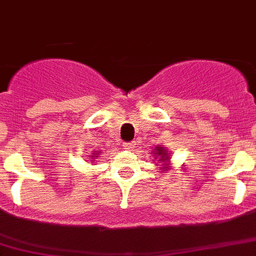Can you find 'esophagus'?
Returning a JSON list of instances; mask_svg holds the SVG:
<instances>
[{
	"instance_id": "obj_1",
	"label": "esophagus",
	"mask_w": 256,
	"mask_h": 256,
	"mask_svg": "<svg viewBox=\"0 0 256 256\" xmlns=\"http://www.w3.org/2000/svg\"><path fill=\"white\" fill-rule=\"evenodd\" d=\"M134 146H135V144H134V142H124V149H128V150H132Z\"/></svg>"
}]
</instances>
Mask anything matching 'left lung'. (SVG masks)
Instances as JSON below:
<instances>
[{"label":"left lung","instance_id":"left-lung-1","mask_svg":"<svg viewBox=\"0 0 256 256\" xmlns=\"http://www.w3.org/2000/svg\"><path fill=\"white\" fill-rule=\"evenodd\" d=\"M155 154L158 155V156H160V160L162 162H164V160H166V159H169L168 158V152H166V149H164V148H156V152H155ZM159 160V162H160Z\"/></svg>","mask_w":256,"mask_h":256}]
</instances>
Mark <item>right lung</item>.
Listing matches in <instances>:
<instances>
[{"instance_id":"add662e5","label":"right lung","mask_w":256,"mask_h":256,"mask_svg":"<svg viewBox=\"0 0 256 256\" xmlns=\"http://www.w3.org/2000/svg\"><path fill=\"white\" fill-rule=\"evenodd\" d=\"M96 158H97V156H96Z\"/></svg>"}]
</instances>
